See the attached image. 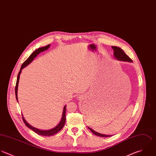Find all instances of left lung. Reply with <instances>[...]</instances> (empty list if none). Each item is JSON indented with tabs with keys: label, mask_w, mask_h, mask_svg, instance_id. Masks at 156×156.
<instances>
[{
	"label": "left lung",
	"mask_w": 156,
	"mask_h": 156,
	"mask_svg": "<svg viewBox=\"0 0 156 156\" xmlns=\"http://www.w3.org/2000/svg\"><path fill=\"white\" fill-rule=\"evenodd\" d=\"M112 48L114 50V55L115 57V58L119 60L120 61H125V62H132L133 60L124 52V51L119 47H112ZM90 131L94 134L98 136H101V137H109L111 136H109V135H105L102 134L101 133H99L95 131H94L93 129H91L90 127H88Z\"/></svg>",
	"instance_id": "left-lung-1"
}]
</instances>
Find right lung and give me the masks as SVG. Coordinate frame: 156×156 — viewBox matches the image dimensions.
Instances as JSON below:
<instances>
[{
  "mask_svg": "<svg viewBox=\"0 0 156 156\" xmlns=\"http://www.w3.org/2000/svg\"><path fill=\"white\" fill-rule=\"evenodd\" d=\"M50 47V45H48L46 47H41L38 48L37 50H35L34 52H33L30 57L23 63V64L21 66L20 71L19 72V74L17 75V81H16V87H15V94H16V100L18 102V98H17V90H18V84H19V77H20V74L21 73V71L22 70L23 68H24L25 66H27L28 65H29L33 60L34 58L40 53V52H43L47 50L48 49V48ZM65 113H66V105L63 107V113H62V117L61 119L60 122H59V123L55 126L54 128L49 129V130H41L39 129H37L36 128H34L33 126H32L31 125H30L27 121L26 120L24 119L23 114L22 115V119L23 122L25 123V125L30 128L31 129H32L33 131H34L36 133L38 134L39 135L41 136H52L56 133H57L59 131H60L62 128L63 127L65 123V121H66V115H65Z\"/></svg>",
  "mask_w": 156,
  "mask_h": 156,
  "instance_id": "obj_1",
  "label": "right lung"
}]
</instances>
